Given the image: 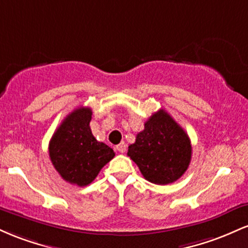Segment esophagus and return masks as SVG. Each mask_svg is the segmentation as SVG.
<instances>
[{
    "mask_svg": "<svg viewBox=\"0 0 248 248\" xmlns=\"http://www.w3.org/2000/svg\"><path fill=\"white\" fill-rule=\"evenodd\" d=\"M126 149H127V146H126V143H124V142H121V143H119L118 146H116V150H118L119 153L124 154V152H126Z\"/></svg>",
    "mask_w": 248,
    "mask_h": 248,
    "instance_id": "esophagus-1",
    "label": "esophagus"
}]
</instances>
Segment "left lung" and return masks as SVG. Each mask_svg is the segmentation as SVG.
Returning a JSON list of instances; mask_svg holds the SVG:
<instances>
[{
	"instance_id": "1",
	"label": "left lung",
	"mask_w": 248,
	"mask_h": 248,
	"mask_svg": "<svg viewBox=\"0 0 248 248\" xmlns=\"http://www.w3.org/2000/svg\"><path fill=\"white\" fill-rule=\"evenodd\" d=\"M189 136L164 109L154 113L144 129L128 147L127 155L143 177L154 184L172 183L183 176L191 161Z\"/></svg>"
}]
</instances>
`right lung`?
<instances>
[{
	"instance_id": "1",
	"label": "right lung",
	"mask_w": 248,
	"mask_h": 248,
	"mask_svg": "<svg viewBox=\"0 0 248 248\" xmlns=\"http://www.w3.org/2000/svg\"><path fill=\"white\" fill-rule=\"evenodd\" d=\"M92 109L79 107L70 113L51 138L49 155L62 179L79 186L94 181L102 167L115 156L114 150L93 136Z\"/></svg>"
}]
</instances>
